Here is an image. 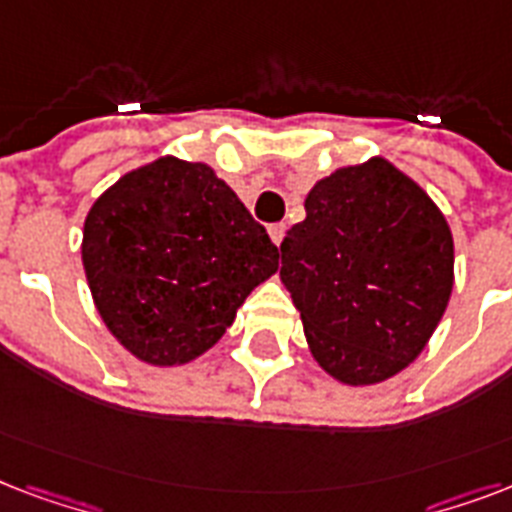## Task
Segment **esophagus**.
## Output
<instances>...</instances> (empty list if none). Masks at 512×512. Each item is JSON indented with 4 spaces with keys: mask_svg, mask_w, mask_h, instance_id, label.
Segmentation results:
<instances>
[{
    "mask_svg": "<svg viewBox=\"0 0 512 512\" xmlns=\"http://www.w3.org/2000/svg\"><path fill=\"white\" fill-rule=\"evenodd\" d=\"M269 237H272V243H275V245L283 243L285 224H272V227H269Z\"/></svg>",
    "mask_w": 512,
    "mask_h": 512,
    "instance_id": "esophagus-1",
    "label": "esophagus"
}]
</instances>
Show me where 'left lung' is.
<instances>
[{
	"mask_svg": "<svg viewBox=\"0 0 512 512\" xmlns=\"http://www.w3.org/2000/svg\"><path fill=\"white\" fill-rule=\"evenodd\" d=\"M280 243V280L312 358L350 387L419 358L449 307L454 237L422 186L384 157L334 170Z\"/></svg>",
	"mask_w": 512,
	"mask_h": 512,
	"instance_id": "left-lung-1",
	"label": "left lung"
}]
</instances>
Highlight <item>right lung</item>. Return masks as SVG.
I'll return each instance as SVG.
<instances>
[{
    "mask_svg": "<svg viewBox=\"0 0 512 512\" xmlns=\"http://www.w3.org/2000/svg\"><path fill=\"white\" fill-rule=\"evenodd\" d=\"M93 304L149 366L208 352L248 293L277 272V248L205 162L157 157L114 181L82 229Z\"/></svg>",
    "mask_w": 512,
    "mask_h": 512,
    "instance_id": "1",
    "label": "right lung"
}]
</instances>
